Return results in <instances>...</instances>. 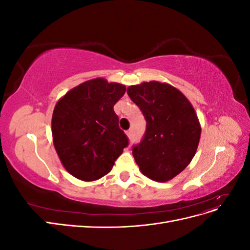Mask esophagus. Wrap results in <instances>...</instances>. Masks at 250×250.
<instances>
[{
	"label": "esophagus",
	"instance_id": "esophagus-1",
	"mask_svg": "<svg viewBox=\"0 0 250 250\" xmlns=\"http://www.w3.org/2000/svg\"><path fill=\"white\" fill-rule=\"evenodd\" d=\"M126 135H127V138H131L132 137V131L131 130H128V131H126Z\"/></svg>",
	"mask_w": 250,
	"mask_h": 250
}]
</instances>
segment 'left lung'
Segmentation results:
<instances>
[{
  "label": "left lung",
  "instance_id": "1",
  "mask_svg": "<svg viewBox=\"0 0 250 250\" xmlns=\"http://www.w3.org/2000/svg\"><path fill=\"white\" fill-rule=\"evenodd\" d=\"M146 119V132L132 154L141 172L166 183L183 172L197 150L201 126L188 98L169 83L149 81L127 87Z\"/></svg>",
  "mask_w": 250,
  "mask_h": 250
}]
</instances>
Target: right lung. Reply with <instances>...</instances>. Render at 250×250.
Returning a JSON list of instances; mask_svg holds the SVG:
<instances>
[{
	"instance_id": "obj_1",
	"label": "right lung",
	"mask_w": 250,
	"mask_h": 250,
	"mask_svg": "<svg viewBox=\"0 0 250 250\" xmlns=\"http://www.w3.org/2000/svg\"><path fill=\"white\" fill-rule=\"evenodd\" d=\"M125 92L124 84L95 78L75 86L56 103L52 116L53 144L64 169L74 177L100 179L128 146L113 111Z\"/></svg>"
}]
</instances>
